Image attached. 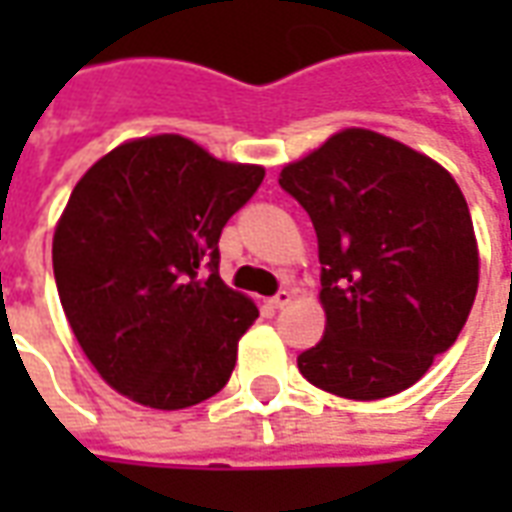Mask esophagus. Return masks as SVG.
I'll return each mask as SVG.
<instances>
[{
  "label": "esophagus",
  "instance_id": "obj_1",
  "mask_svg": "<svg viewBox=\"0 0 512 512\" xmlns=\"http://www.w3.org/2000/svg\"><path fill=\"white\" fill-rule=\"evenodd\" d=\"M290 301H293V293H290V290H279L277 296L271 299V307H274V310H285Z\"/></svg>",
  "mask_w": 512,
  "mask_h": 512
}]
</instances>
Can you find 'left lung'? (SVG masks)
Wrapping results in <instances>:
<instances>
[{"label": "left lung", "instance_id": "8db88e82", "mask_svg": "<svg viewBox=\"0 0 512 512\" xmlns=\"http://www.w3.org/2000/svg\"><path fill=\"white\" fill-rule=\"evenodd\" d=\"M279 186L310 213L323 340L301 376L348 400L397 395L461 334L480 282L463 191L439 161L370 128H343L285 164Z\"/></svg>", "mask_w": 512, "mask_h": 512}]
</instances>
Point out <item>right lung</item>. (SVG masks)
I'll list each match as a JSON object with an SVG mask.
<instances>
[{"mask_svg":"<svg viewBox=\"0 0 512 512\" xmlns=\"http://www.w3.org/2000/svg\"><path fill=\"white\" fill-rule=\"evenodd\" d=\"M263 175L156 134L109 150L73 186L54 279L84 356L128 400L178 411L230 381L260 312L219 277V235Z\"/></svg>","mask_w":512,"mask_h":512,"instance_id":"right-lung-1","label":"right lung"}]
</instances>
